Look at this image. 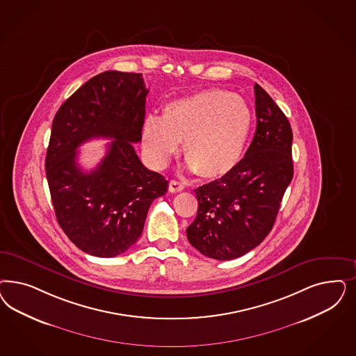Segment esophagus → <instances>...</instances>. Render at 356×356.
I'll list each match as a JSON object with an SVG mask.
<instances>
[{
    "instance_id": "1",
    "label": "esophagus",
    "mask_w": 356,
    "mask_h": 356,
    "mask_svg": "<svg viewBox=\"0 0 356 356\" xmlns=\"http://www.w3.org/2000/svg\"><path fill=\"white\" fill-rule=\"evenodd\" d=\"M184 188V184L182 182H179V181H174L172 179L170 182H169V191L170 193H179V191H182Z\"/></svg>"
}]
</instances>
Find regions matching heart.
I'll list each match as a JSON object with an SVG mask.
<instances>
[{"label":"heart","mask_w":356,"mask_h":356,"mask_svg":"<svg viewBox=\"0 0 356 356\" xmlns=\"http://www.w3.org/2000/svg\"><path fill=\"white\" fill-rule=\"evenodd\" d=\"M252 128V108L243 98L211 89L169 102L161 118L148 115L141 138L154 166H166L184 141L188 169L202 178L218 179L240 165Z\"/></svg>","instance_id":"1"}]
</instances>
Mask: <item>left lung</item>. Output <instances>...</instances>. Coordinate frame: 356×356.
Instances as JSON below:
<instances>
[{"instance_id": "8db88e82", "label": "left lung", "mask_w": 356, "mask_h": 356, "mask_svg": "<svg viewBox=\"0 0 356 356\" xmlns=\"http://www.w3.org/2000/svg\"><path fill=\"white\" fill-rule=\"evenodd\" d=\"M257 129L236 170L197 187V213L187 240L208 258L229 261L250 252L271 232L293 177L287 116L258 83Z\"/></svg>"}]
</instances>
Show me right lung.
Wrapping results in <instances>:
<instances>
[{
  "mask_svg": "<svg viewBox=\"0 0 356 356\" xmlns=\"http://www.w3.org/2000/svg\"><path fill=\"white\" fill-rule=\"evenodd\" d=\"M148 89L140 73L107 70L85 82L52 122L46 175L58 225L80 250L113 258L144 229L149 207L168 181L148 170L132 143L141 141ZM115 140L92 172H82L76 148L92 138Z\"/></svg>",
  "mask_w": 356,
  "mask_h": 356,
  "instance_id": "add662e5",
  "label": "right lung"
}]
</instances>
